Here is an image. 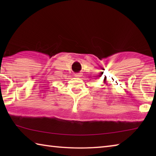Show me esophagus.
Segmentation results:
<instances>
[{"label": "esophagus", "mask_w": 156, "mask_h": 156, "mask_svg": "<svg viewBox=\"0 0 156 156\" xmlns=\"http://www.w3.org/2000/svg\"><path fill=\"white\" fill-rule=\"evenodd\" d=\"M81 76H83V73H76L75 74V77L76 78H80Z\"/></svg>", "instance_id": "obj_1"}]
</instances>
